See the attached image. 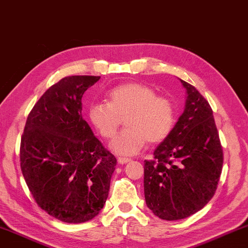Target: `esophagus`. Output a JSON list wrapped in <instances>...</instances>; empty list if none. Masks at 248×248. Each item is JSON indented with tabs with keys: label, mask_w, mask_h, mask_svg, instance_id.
Returning <instances> with one entry per match:
<instances>
[{
	"label": "esophagus",
	"mask_w": 248,
	"mask_h": 248,
	"mask_svg": "<svg viewBox=\"0 0 248 248\" xmlns=\"http://www.w3.org/2000/svg\"><path fill=\"white\" fill-rule=\"evenodd\" d=\"M131 159L128 158V157H118V163L119 164H127V163H129Z\"/></svg>",
	"instance_id": "obj_1"
}]
</instances>
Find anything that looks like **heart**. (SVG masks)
Returning a JSON list of instances; mask_svg holds the SVG:
<instances>
[{
  "instance_id": "obj_1",
  "label": "heart",
  "mask_w": 248,
  "mask_h": 248,
  "mask_svg": "<svg viewBox=\"0 0 248 248\" xmlns=\"http://www.w3.org/2000/svg\"><path fill=\"white\" fill-rule=\"evenodd\" d=\"M87 119L103 139H112L124 118L127 125L110 148L121 155L139 153L150 141L161 143L173 131L176 106L166 96L156 95L152 87L138 82L124 83L108 92L106 103L87 108Z\"/></svg>"
}]
</instances>
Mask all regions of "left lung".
<instances>
[{"label": "left lung", "mask_w": 248, "mask_h": 248, "mask_svg": "<svg viewBox=\"0 0 248 248\" xmlns=\"http://www.w3.org/2000/svg\"><path fill=\"white\" fill-rule=\"evenodd\" d=\"M186 105L173 131L144 161L148 208L163 220H182L198 212L215 195L223 151L208 100L183 81Z\"/></svg>", "instance_id": "8db88e82"}]
</instances>
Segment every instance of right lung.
Segmentation results:
<instances>
[{
    "mask_svg": "<svg viewBox=\"0 0 248 248\" xmlns=\"http://www.w3.org/2000/svg\"><path fill=\"white\" fill-rule=\"evenodd\" d=\"M100 77L73 75L45 92L27 117L20 169L33 199L65 223L95 217L108 197L117 159L82 117V97Z\"/></svg>",
    "mask_w": 248,
    "mask_h": 248,
    "instance_id": "obj_1",
    "label": "right lung"
}]
</instances>
